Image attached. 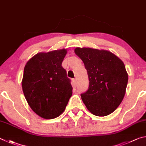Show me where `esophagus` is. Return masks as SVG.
<instances>
[{"instance_id": "1", "label": "esophagus", "mask_w": 146, "mask_h": 146, "mask_svg": "<svg viewBox=\"0 0 146 146\" xmlns=\"http://www.w3.org/2000/svg\"><path fill=\"white\" fill-rule=\"evenodd\" d=\"M72 82H73V86H75L76 85V84H77V80H76V78L72 79Z\"/></svg>"}]
</instances>
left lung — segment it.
I'll return each instance as SVG.
<instances>
[{"label":"left lung","instance_id":"obj_1","mask_svg":"<svg viewBox=\"0 0 146 146\" xmlns=\"http://www.w3.org/2000/svg\"><path fill=\"white\" fill-rule=\"evenodd\" d=\"M87 70L89 86L81 94L87 109L96 116L111 113L123 99L128 76L121 60L108 50L75 48Z\"/></svg>","mask_w":146,"mask_h":146}]
</instances>
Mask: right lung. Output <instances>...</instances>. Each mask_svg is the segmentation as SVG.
<instances>
[{"label": "right lung", "instance_id": "1", "mask_svg": "<svg viewBox=\"0 0 146 146\" xmlns=\"http://www.w3.org/2000/svg\"><path fill=\"white\" fill-rule=\"evenodd\" d=\"M66 54V49L37 54L24 67L23 92L31 108L42 118L60 115L72 95L70 80L61 66Z\"/></svg>", "mask_w": 146, "mask_h": 146}]
</instances>
